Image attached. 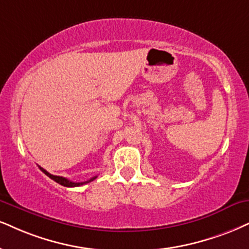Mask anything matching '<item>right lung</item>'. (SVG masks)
I'll list each match as a JSON object with an SVG mask.
<instances>
[{"instance_id": "right-lung-1", "label": "right lung", "mask_w": 249, "mask_h": 249, "mask_svg": "<svg viewBox=\"0 0 249 249\" xmlns=\"http://www.w3.org/2000/svg\"><path fill=\"white\" fill-rule=\"evenodd\" d=\"M39 168H40V170H41L42 172H44V173H45L46 176H47L48 178H51V179H52V180H54L55 182L60 183V185H62V186H64V187H78V186L85 185V183H89V182H91V181H93V180L96 179V178H97V176H96V177L91 178L90 180H88V181H84V182H73V181H70V180L66 179V178H63V177H59V176H53V174L48 173V172L46 171V170H44V168H42V167H40V166H39Z\"/></svg>"}]
</instances>
